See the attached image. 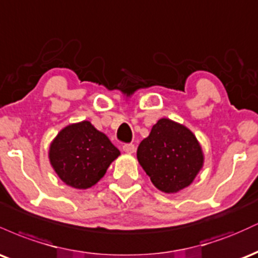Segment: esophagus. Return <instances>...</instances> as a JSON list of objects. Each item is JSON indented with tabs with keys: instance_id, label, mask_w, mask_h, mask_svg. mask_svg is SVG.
I'll return each instance as SVG.
<instances>
[{
	"instance_id": "esophagus-1",
	"label": "esophagus",
	"mask_w": 258,
	"mask_h": 258,
	"mask_svg": "<svg viewBox=\"0 0 258 258\" xmlns=\"http://www.w3.org/2000/svg\"><path fill=\"white\" fill-rule=\"evenodd\" d=\"M122 150L125 153L133 154V153H135V150H136V147H135V144L127 143V144H123V146H122Z\"/></svg>"
}]
</instances>
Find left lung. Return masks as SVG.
Here are the masks:
<instances>
[{
	"mask_svg": "<svg viewBox=\"0 0 258 258\" xmlns=\"http://www.w3.org/2000/svg\"><path fill=\"white\" fill-rule=\"evenodd\" d=\"M137 159L153 184L164 193H177L199 173L204 154L190 130L170 119H160L139 144Z\"/></svg>",
	"mask_w": 258,
	"mask_h": 258,
	"instance_id": "1",
	"label": "left lung"
}]
</instances>
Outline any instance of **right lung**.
Here are the masks:
<instances>
[{
  "mask_svg": "<svg viewBox=\"0 0 258 258\" xmlns=\"http://www.w3.org/2000/svg\"><path fill=\"white\" fill-rule=\"evenodd\" d=\"M120 150L90 121L67 126L53 139L49 161L65 184L87 189L104 176Z\"/></svg>",
  "mask_w": 258,
  "mask_h": 258,
  "instance_id": "add662e5",
  "label": "right lung"
}]
</instances>
